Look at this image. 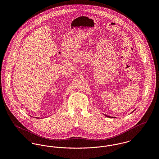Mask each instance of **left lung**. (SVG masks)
<instances>
[{"label": "left lung", "mask_w": 159, "mask_h": 159, "mask_svg": "<svg viewBox=\"0 0 159 159\" xmlns=\"http://www.w3.org/2000/svg\"><path fill=\"white\" fill-rule=\"evenodd\" d=\"M135 110H134V111H135ZM134 111H132V113H133V112H134ZM105 116H107V117H111V118H112V117H111V116H108V115H106V114H105Z\"/></svg>", "instance_id": "1"}]
</instances>
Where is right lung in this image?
Returning a JSON list of instances; mask_svg holds the SVG:
<instances>
[{
	"label": "right lung",
	"instance_id": "1",
	"mask_svg": "<svg viewBox=\"0 0 159 159\" xmlns=\"http://www.w3.org/2000/svg\"><path fill=\"white\" fill-rule=\"evenodd\" d=\"M37 118H39V117H37Z\"/></svg>",
	"mask_w": 159,
	"mask_h": 159
}]
</instances>
